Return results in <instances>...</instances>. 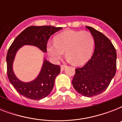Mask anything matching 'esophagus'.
I'll return each instance as SVG.
<instances>
[{
  "label": "esophagus",
  "mask_w": 122,
  "mask_h": 122,
  "mask_svg": "<svg viewBox=\"0 0 122 122\" xmlns=\"http://www.w3.org/2000/svg\"><path fill=\"white\" fill-rule=\"evenodd\" d=\"M66 66L65 65H61V71L64 70V69H65V68Z\"/></svg>",
  "instance_id": "obj_1"
}]
</instances>
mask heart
<instances>
[{
    "label": "heart",
    "instance_id": "b5f03b06",
    "mask_svg": "<svg viewBox=\"0 0 122 122\" xmlns=\"http://www.w3.org/2000/svg\"><path fill=\"white\" fill-rule=\"evenodd\" d=\"M94 46L92 35L87 31L67 30L57 34L54 42L47 44V51L52 59L58 61L63 52L73 65H83L89 59Z\"/></svg>",
    "mask_w": 122,
    "mask_h": 122
}]
</instances>
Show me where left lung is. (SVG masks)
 <instances>
[{
	"label": "left lung",
	"mask_w": 122,
	"mask_h": 122,
	"mask_svg": "<svg viewBox=\"0 0 122 122\" xmlns=\"http://www.w3.org/2000/svg\"><path fill=\"white\" fill-rule=\"evenodd\" d=\"M92 35L94 52L83 67L75 69L73 86L79 94L93 97L106 91L117 70V52L110 39L100 31L86 26Z\"/></svg>",
	"instance_id": "left-lung-1"
}]
</instances>
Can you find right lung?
Wrapping results in <instances>:
<instances>
[{
  "label": "right lung",
  "mask_w": 122,
  "mask_h": 122,
  "mask_svg": "<svg viewBox=\"0 0 122 122\" xmlns=\"http://www.w3.org/2000/svg\"><path fill=\"white\" fill-rule=\"evenodd\" d=\"M63 28L51 26H31L24 30L10 45L7 54V73L10 82L20 94L33 100H40L49 94L53 89L56 77L61 69L59 65H53L44 59L42 70L37 78L30 82L18 80L12 70V63L16 52L24 45H31L47 52V44L52 34Z\"/></svg>",
  "instance_id": "obj_1"
}]
</instances>
